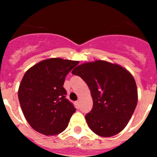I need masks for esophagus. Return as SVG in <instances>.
I'll use <instances>...</instances> for the list:
<instances>
[{
    "instance_id": "1",
    "label": "esophagus",
    "mask_w": 157,
    "mask_h": 157,
    "mask_svg": "<svg viewBox=\"0 0 157 157\" xmlns=\"http://www.w3.org/2000/svg\"><path fill=\"white\" fill-rule=\"evenodd\" d=\"M75 107H76V109H79V101H77L75 102Z\"/></svg>"
}]
</instances>
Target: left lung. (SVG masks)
I'll return each mask as SVG.
<instances>
[{
  "instance_id": "left-lung-1",
  "label": "left lung",
  "mask_w": 157,
  "mask_h": 157,
  "mask_svg": "<svg viewBox=\"0 0 157 157\" xmlns=\"http://www.w3.org/2000/svg\"><path fill=\"white\" fill-rule=\"evenodd\" d=\"M86 82L93 109L86 115L89 127L101 137H112L125 128L138 103L135 80L127 69L105 60H96L72 71Z\"/></svg>"
}]
</instances>
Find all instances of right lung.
Segmentation results:
<instances>
[{
  "instance_id": "1",
  "label": "right lung",
  "mask_w": 157,
  "mask_h": 157,
  "mask_svg": "<svg viewBox=\"0 0 157 157\" xmlns=\"http://www.w3.org/2000/svg\"><path fill=\"white\" fill-rule=\"evenodd\" d=\"M78 61L51 58L27 71L18 97L25 118L32 128L45 135H56L67 128L75 112L66 98L65 77Z\"/></svg>"
}]
</instances>
